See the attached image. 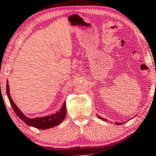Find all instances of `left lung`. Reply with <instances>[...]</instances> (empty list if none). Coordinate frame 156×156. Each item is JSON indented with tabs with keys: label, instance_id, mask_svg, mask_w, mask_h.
Returning <instances> with one entry per match:
<instances>
[{
	"label": "left lung",
	"instance_id": "8db88e82",
	"mask_svg": "<svg viewBox=\"0 0 156 156\" xmlns=\"http://www.w3.org/2000/svg\"><path fill=\"white\" fill-rule=\"evenodd\" d=\"M97 117L99 118V119H102V120H103V121H105V122H107V119H105V118H102V117H100L99 115H97ZM124 124V122H116L115 123V124L116 125H121V124Z\"/></svg>",
	"mask_w": 156,
	"mask_h": 156
}]
</instances>
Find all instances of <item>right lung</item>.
Masks as SVG:
<instances>
[{
    "instance_id": "right-lung-1",
    "label": "right lung",
    "mask_w": 156,
    "mask_h": 156,
    "mask_svg": "<svg viewBox=\"0 0 156 156\" xmlns=\"http://www.w3.org/2000/svg\"><path fill=\"white\" fill-rule=\"evenodd\" d=\"M6 93L8 98V100L10 101V105L12 107L13 110L15 114L17 115L20 119L29 125L30 126H33L34 128L39 129H47L52 128L60 124L61 122L65 119L66 115V102H63L62 107L60 109V110L56 112V113L53 115L45 116V117H35V118H29L24 115L23 112L20 111L15 103L13 102L11 96L10 94V88L9 84H8V80L6 83Z\"/></svg>"
}]
</instances>
